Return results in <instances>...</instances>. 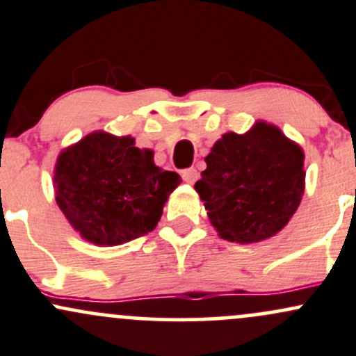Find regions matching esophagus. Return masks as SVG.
<instances>
[{
	"label": "esophagus",
	"instance_id": "obj_1",
	"mask_svg": "<svg viewBox=\"0 0 356 356\" xmlns=\"http://www.w3.org/2000/svg\"><path fill=\"white\" fill-rule=\"evenodd\" d=\"M197 177L199 174L194 167H189V169L182 170V179H184V182H187V184H194V182L197 181Z\"/></svg>",
	"mask_w": 356,
	"mask_h": 356
}]
</instances>
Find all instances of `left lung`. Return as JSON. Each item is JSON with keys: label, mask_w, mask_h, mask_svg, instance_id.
Returning a JSON list of instances; mask_svg holds the SVG:
<instances>
[{"label": "left lung", "mask_w": 356, "mask_h": 356, "mask_svg": "<svg viewBox=\"0 0 356 356\" xmlns=\"http://www.w3.org/2000/svg\"><path fill=\"white\" fill-rule=\"evenodd\" d=\"M196 182L221 238L255 243L287 225L304 194V154L277 127L259 121L248 134L222 135Z\"/></svg>", "instance_id": "left-lung-1"}]
</instances>
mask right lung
<instances>
[{
    "instance_id": "obj_1",
    "label": "right lung",
    "mask_w": 356,
    "mask_h": 356,
    "mask_svg": "<svg viewBox=\"0 0 356 356\" xmlns=\"http://www.w3.org/2000/svg\"><path fill=\"white\" fill-rule=\"evenodd\" d=\"M54 184L58 208L81 236L113 247L157 226L181 175L155 165L131 136L96 131L58 155Z\"/></svg>"
}]
</instances>
